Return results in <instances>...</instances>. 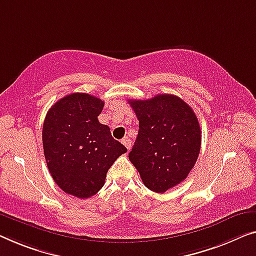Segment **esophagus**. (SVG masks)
<instances>
[{
	"label": "esophagus",
	"mask_w": 256,
	"mask_h": 256,
	"mask_svg": "<svg viewBox=\"0 0 256 256\" xmlns=\"http://www.w3.org/2000/svg\"><path fill=\"white\" fill-rule=\"evenodd\" d=\"M122 142H123L124 146L128 148V150H130V148H131V144H132V141L130 140V139H128V138H125V139H123V141H122Z\"/></svg>",
	"instance_id": "1"
}]
</instances>
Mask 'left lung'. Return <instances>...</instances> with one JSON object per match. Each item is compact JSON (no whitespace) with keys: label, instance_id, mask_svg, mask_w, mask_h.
I'll list each match as a JSON object with an SVG mask.
<instances>
[{"label":"left lung","instance_id":"left-lung-1","mask_svg":"<svg viewBox=\"0 0 256 256\" xmlns=\"http://www.w3.org/2000/svg\"><path fill=\"white\" fill-rule=\"evenodd\" d=\"M139 132L128 158L142 182L164 193L188 176L201 147V128L192 108L172 94L150 100H128Z\"/></svg>","mask_w":256,"mask_h":256}]
</instances>
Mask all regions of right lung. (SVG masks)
Listing matches in <instances>:
<instances>
[{"instance_id": "add662e5", "label": "right lung", "mask_w": 256, "mask_h": 256, "mask_svg": "<svg viewBox=\"0 0 256 256\" xmlns=\"http://www.w3.org/2000/svg\"><path fill=\"white\" fill-rule=\"evenodd\" d=\"M104 102L86 93L66 95L48 110L42 144L49 172L60 190L87 199L104 185L109 168L128 150L98 120Z\"/></svg>"}]
</instances>
